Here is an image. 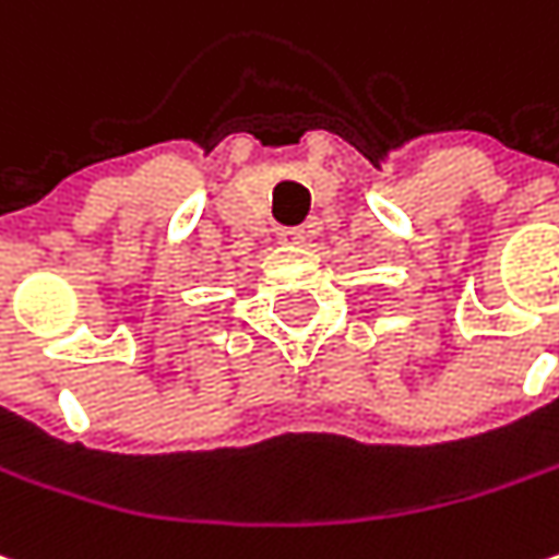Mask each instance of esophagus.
<instances>
[{
  "mask_svg": "<svg viewBox=\"0 0 559 559\" xmlns=\"http://www.w3.org/2000/svg\"><path fill=\"white\" fill-rule=\"evenodd\" d=\"M304 228H278V240L284 243H304Z\"/></svg>",
  "mask_w": 559,
  "mask_h": 559,
  "instance_id": "1",
  "label": "esophagus"
}]
</instances>
